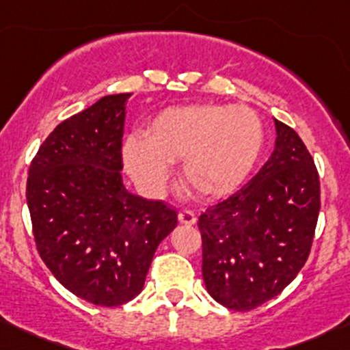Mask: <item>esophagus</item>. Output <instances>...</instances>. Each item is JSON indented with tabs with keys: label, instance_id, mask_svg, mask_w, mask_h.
I'll use <instances>...</instances> for the list:
<instances>
[{
	"label": "esophagus",
	"instance_id": "obj_1",
	"mask_svg": "<svg viewBox=\"0 0 350 350\" xmlns=\"http://www.w3.org/2000/svg\"><path fill=\"white\" fill-rule=\"evenodd\" d=\"M178 222L185 226H193L197 222V215L192 211H180L178 212Z\"/></svg>",
	"mask_w": 350,
	"mask_h": 350
}]
</instances>
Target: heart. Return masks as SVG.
Instances as JSON below:
<instances>
[{"label": "heart", "instance_id": "heart-1", "mask_svg": "<svg viewBox=\"0 0 350 350\" xmlns=\"http://www.w3.org/2000/svg\"><path fill=\"white\" fill-rule=\"evenodd\" d=\"M265 142V128L247 106L193 104L154 116L146 138L129 136L124 163L145 190L158 192L170 161L183 160V180L205 197H221L243 183Z\"/></svg>", "mask_w": 350, "mask_h": 350}]
</instances>
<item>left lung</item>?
<instances>
[{"instance_id":"left-lung-1","label":"left lung","mask_w":350,"mask_h":350,"mask_svg":"<svg viewBox=\"0 0 350 350\" xmlns=\"http://www.w3.org/2000/svg\"><path fill=\"white\" fill-rule=\"evenodd\" d=\"M275 124L271 158L243 189L199 217L205 288L236 312L254 310L293 282L319 221L315 161L295 129Z\"/></svg>"}]
</instances>
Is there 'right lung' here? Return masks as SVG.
<instances>
[{"label": "right lung", "instance_id": "right-lung-1", "mask_svg": "<svg viewBox=\"0 0 350 350\" xmlns=\"http://www.w3.org/2000/svg\"><path fill=\"white\" fill-rule=\"evenodd\" d=\"M104 96L62 121L31 160L27 204L37 250L68 291L99 307L133 300L175 208L122 185L124 104Z\"/></svg>", "mask_w": 350, "mask_h": 350}]
</instances>
